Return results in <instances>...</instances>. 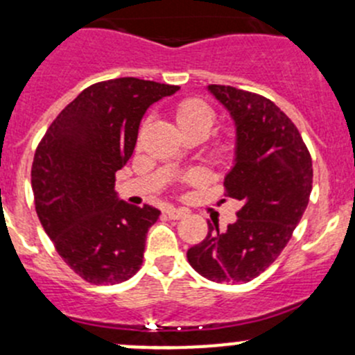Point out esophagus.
Returning a JSON list of instances; mask_svg holds the SVG:
<instances>
[{"instance_id": "34e87169", "label": "esophagus", "mask_w": 355, "mask_h": 355, "mask_svg": "<svg viewBox=\"0 0 355 355\" xmlns=\"http://www.w3.org/2000/svg\"><path fill=\"white\" fill-rule=\"evenodd\" d=\"M166 214L168 218H171V220H180V218L187 216L189 214V209H184V207H166Z\"/></svg>"}]
</instances>
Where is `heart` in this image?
<instances>
[{
    "mask_svg": "<svg viewBox=\"0 0 355 355\" xmlns=\"http://www.w3.org/2000/svg\"><path fill=\"white\" fill-rule=\"evenodd\" d=\"M173 116L182 134H199L204 137L214 123V111L200 99H182L175 105ZM218 149L221 153L228 151L230 142H220ZM191 180H198V175L191 177Z\"/></svg>",
    "mask_w": 355,
    "mask_h": 355,
    "instance_id": "b5f03b06",
    "label": "heart"
}]
</instances>
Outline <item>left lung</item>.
Segmentation results:
<instances>
[{
    "label": "left lung",
    "instance_id": "left-lung-1",
    "mask_svg": "<svg viewBox=\"0 0 355 355\" xmlns=\"http://www.w3.org/2000/svg\"><path fill=\"white\" fill-rule=\"evenodd\" d=\"M235 125L234 166L225 177L237 220L187 250L191 266L216 284H245L288 244L313 189V161L292 120L273 101L230 85H207Z\"/></svg>",
    "mask_w": 355,
    "mask_h": 355
}]
</instances>
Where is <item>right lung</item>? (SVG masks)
I'll return each mask as SVG.
<instances>
[{
	"label": "right lung",
	"instance_id": "obj_1",
	"mask_svg": "<svg viewBox=\"0 0 355 355\" xmlns=\"http://www.w3.org/2000/svg\"><path fill=\"white\" fill-rule=\"evenodd\" d=\"M178 89L135 77L98 82L56 116L35 149L31 177L39 221L89 284H121L141 268L146 235L161 211L118 199L114 173L130 159L149 106Z\"/></svg>",
	"mask_w": 355,
	"mask_h": 355
}]
</instances>
